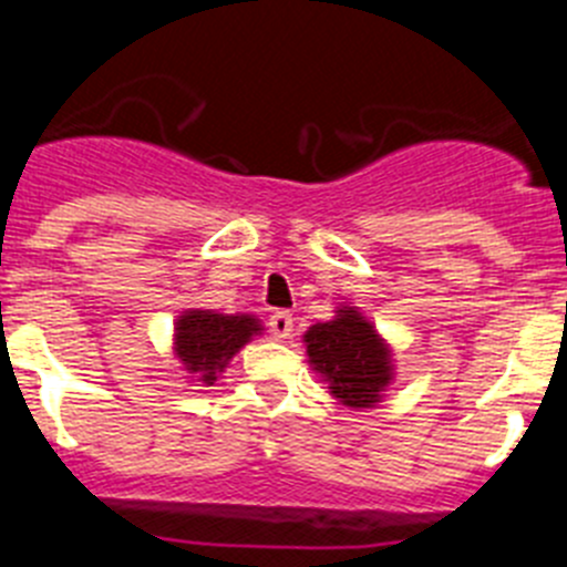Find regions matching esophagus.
Returning a JSON list of instances; mask_svg holds the SVG:
<instances>
[{"label": "esophagus", "instance_id": "34e87169", "mask_svg": "<svg viewBox=\"0 0 567 567\" xmlns=\"http://www.w3.org/2000/svg\"><path fill=\"white\" fill-rule=\"evenodd\" d=\"M295 320L289 312H272L269 315V332H272L275 340H287L292 338Z\"/></svg>", "mask_w": 567, "mask_h": 567}]
</instances>
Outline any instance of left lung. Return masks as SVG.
<instances>
[{"mask_svg": "<svg viewBox=\"0 0 567 567\" xmlns=\"http://www.w3.org/2000/svg\"><path fill=\"white\" fill-rule=\"evenodd\" d=\"M303 343L315 372L349 409H372L392 383V352L354 307H340L334 320L309 327Z\"/></svg>", "mask_w": 567, "mask_h": 567, "instance_id": "left-lung-1", "label": "left lung"}]
</instances>
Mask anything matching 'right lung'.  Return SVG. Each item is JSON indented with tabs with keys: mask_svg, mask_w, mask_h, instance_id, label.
<instances>
[{
	"mask_svg": "<svg viewBox=\"0 0 567 567\" xmlns=\"http://www.w3.org/2000/svg\"><path fill=\"white\" fill-rule=\"evenodd\" d=\"M260 332L252 315H221L209 309H187L175 323V354L189 374L213 385L233 354Z\"/></svg>",
	"mask_w": 567,
	"mask_h": 567,
	"instance_id": "right-lung-1",
	"label": "right lung"
}]
</instances>
